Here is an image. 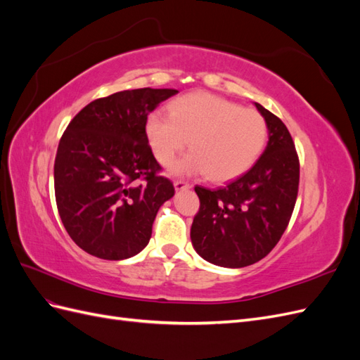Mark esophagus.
I'll list each match as a JSON object with an SVG mask.
<instances>
[{
	"label": "esophagus",
	"mask_w": 360,
	"mask_h": 360,
	"mask_svg": "<svg viewBox=\"0 0 360 360\" xmlns=\"http://www.w3.org/2000/svg\"><path fill=\"white\" fill-rule=\"evenodd\" d=\"M174 188H176V191H184V189H189L191 184L184 180H176L174 181Z\"/></svg>",
	"instance_id": "esophagus-1"
}]
</instances>
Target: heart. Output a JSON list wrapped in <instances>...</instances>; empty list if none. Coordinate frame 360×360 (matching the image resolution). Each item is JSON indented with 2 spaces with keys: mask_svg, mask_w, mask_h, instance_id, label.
Segmentation results:
<instances>
[{
  "mask_svg": "<svg viewBox=\"0 0 360 360\" xmlns=\"http://www.w3.org/2000/svg\"><path fill=\"white\" fill-rule=\"evenodd\" d=\"M146 135L160 165L188 144L186 156L174 163L176 174H205L213 181L242 176L263 153L269 127L264 117L231 101L197 91L181 96L163 112L150 114Z\"/></svg>",
  "mask_w": 360,
  "mask_h": 360,
  "instance_id": "1",
  "label": "heart"
}]
</instances>
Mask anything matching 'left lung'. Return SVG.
<instances>
[{
    "label": "left lung",
    "instance_id": "left-lung-1",
    "mask_svg": "<svg viewBox=\"0 0 360 360\" xmlns=\"http://www.w3.org/2000/svg\"><path fill=\"white\" fill-rule=\"evenodd\" d=\"M269 127L264 153L243 176L219 189L195 186L200 210L191 238L212 264L246 267L264 258L287 230L299 192L300 163L287 126L259 103Z\"/></svg>",
    "mask_w": 360,
    "mask_h": 360
}]
</instances>
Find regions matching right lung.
<instances>
[{"mask_svg": "<svg viewBox=\"0 0 360 360\" xmlns=\"http://www.w3.org/2000/svg\"><path fill=\"white\" fill-rule=\"evenodd\" d=\"M177 93L136 89L101 97L64 130L53 163L56 201L72 240L90 255L124 259L147 246L174 186L160 176L146 123Z\"/></svg>", "mask_w": 360, "mask_h": 360, "instance_id": "add662e5", "label": "right lung"}]
</instances>
